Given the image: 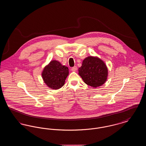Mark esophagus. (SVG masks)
<instances>
[{"label":"esophagus","instance_id":"34e87169","mask_svg":"<svg viewBox=\"0 0 146 146\" xmlns=\"http://www.w3.org/2000/svg\"><path fill=\"white\" fill-rule=\"evenodd\" d=\"M71 70H72V71H73V72H76V70H77V67H76V66H74V67H72V68H71Z\"/></svg>","mask_w":146,"mask_h":146}]
</instances>
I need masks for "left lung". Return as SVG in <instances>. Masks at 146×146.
I'll list each match as a JSON object with an SVG mask.
<instances>
[{"label":"left lung","instance_id":"8db88e82","mask_svg":"<svg viewBox=\"0 0 146 146\" xmlns=\"http://www.w3.org/2000/svg\"><path fill=\"white\" fill-rule=\"evenodd\" d=\"M79 74L85 83L96 88L107 80L108 69L100 58L89 56L84 60L82 66L79 68Z\"/></svg>","mask_w":146,"mask_h":146}]
</instances>
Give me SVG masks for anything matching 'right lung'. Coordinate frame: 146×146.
Returning a JSON list of instances; mask_svg holds the SVG:
<instances>
[{"label":"right lung","instance_id":"add662e5","mask_svg":"<svg viewBox=\"0 0 146 146\" xmlns=\"http://www.w3.org/2000/svg\"><path fill=\"white\" fill-rule=\"evenodd\" d=\"M69 74L68 68L63 66L56 60L51 61L44 68L42 78L44 83L52 89H58L62 88L65 80Z\"/></svg>","mask_w":146,"mask_h":146}]
</instances>
